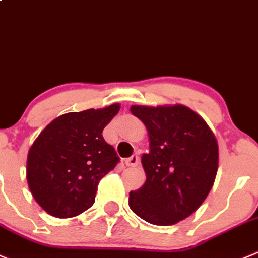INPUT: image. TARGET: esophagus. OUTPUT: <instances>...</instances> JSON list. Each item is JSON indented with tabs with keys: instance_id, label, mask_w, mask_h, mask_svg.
I'll list each match as a JSON object with an SVG mask.
<instances>
[{
	"instance_id": "obj_1",
	"label": "esophagus",
	"mask_w": 258,
	"mask_h": 258,
	"mask_svg": "<svg viewBox=\"0 0 258 258\" xmlns=\"http://www.w3.org/2000/svg\"><path fill=\"white\" fill-rule=\"evenodd\" d=\"M124 164H126V166H128V167L137 166V164H139V156H137V155H132L131 157H128V159L124 160Z\"/></svg>"
}]
</instances>
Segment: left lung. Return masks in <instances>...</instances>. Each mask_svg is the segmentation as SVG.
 I'll use <instances>...</instances> for the list:
<instances>
[{
    "label": "left lung",
    "instance_id": "obj_1",
    "mask_svg": "<svg viewBox=\"0 0 258 258\" xmlns=\"http://www.w3.org/2000/svg\"><path fill=\"white\" fill-rule=\"evenodd\" d=\"M147 130L141 157L146 181L130 191L135 214L155 226L187 218L208 197L218 171V142L207 122L182 104L131 106Z\"/></svg>",
    "mask_w": 258,
    "mask_h": 258
}]
</instances>
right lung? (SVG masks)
Instances as JSON below:
<instances>
[{
  "label": "right lung",
  "instance_id": "obj_1",
  "mask_svg": "<svg viewBox=\"0 0 258 258\" xmlns=\"http://www.w3.org/2000/svg\"><path fill=\"white\" fill-rule=\"evenodd\" d=\"M119 104L71 112L50 122L27 154L26 177L40 207L56 218H72L91 208L99 181L119 157L102 132Z\"/></svg>",
  "mask_w": 258,
  "mask_h": 258
}]
</instances>
